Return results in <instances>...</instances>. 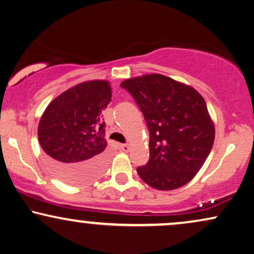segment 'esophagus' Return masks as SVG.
<instances>
[{"label": "esophagus", "mask_w": 254, "mask_h": 254, "mask_svg": "<svg viewBox=\"0 0 254 254\" xmlns=\"http://www.w3.org/2000/svg\"><path fill=\"white\" fill-rule=\"evenodd\" d=\"M120 148H121V150H123V151H128V150H129V145H128V144H121Z\"/></svg>", "instance_id": "1"}]
</instances>
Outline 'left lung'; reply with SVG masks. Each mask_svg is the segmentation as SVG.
Returning <instances> with one entry per match:
<instances>
[{"label":"left lung","instance_id":"8db88e82","mask_svg":"<svg viewBox=\"0 0 254 254\" xmlns=\"http://www.w3.org/2000/svg\"><path fill=\"white\" fill-rule=\"evenodd\" d=\"M121 86L133 96L150 133V158L137 168L140 178L159 190L186 185L214 144V121L203 97L190 85L161 74L127 78Z\"/></svg>","mask_w":254,"mask_h":254}]
</instances>
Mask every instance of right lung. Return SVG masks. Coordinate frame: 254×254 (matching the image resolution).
<instances>
[{"label":"right lung","mask_w":254,"mask_h":254,"mask_svg":"<svg viewBox=\"0 0 254 254\" xmlns=\"http://www.w3.org/2000/svg\"><path fill=\"white\" fill-rule=\"evenodd\" d=\"M111 98L110 82L92 79L65 90L44 111L38 140L48 166L64 183L84 185L105 170L109 157L102 111Z\"/></svg>","instance_id":"add662e5"}]
</instances>
